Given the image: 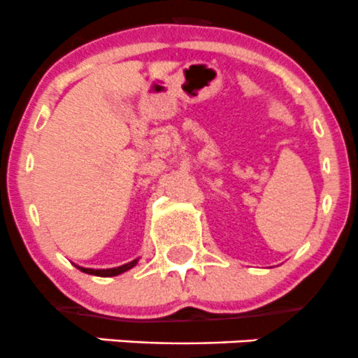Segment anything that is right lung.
<instances>
[{
  "label": "right lung",
  "instance_id": "right-lung-1",
  "mask_svg": "<svg viewBox=\"0 0 358 358\" xmlns=\"http://www.w3.org/2000/svg\"><path fill=\"white\" fill-rule=\"evenodd\" d=\"M138 259H140V258H135V259H133V262L124 263V265H121V266H114V268H85V266H79V265H76V266H78V268L81 270V272L90 273V275H96V277H114V275H119V273L128 272L129 268H133V266H135L136 263H138Z\"/></svg>",
  "mask_w": 358,
  "mask_h": 358
}]
</instances>
